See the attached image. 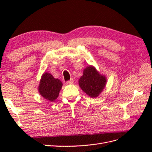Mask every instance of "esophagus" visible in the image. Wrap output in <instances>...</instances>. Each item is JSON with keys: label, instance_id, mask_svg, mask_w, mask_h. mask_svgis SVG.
<instances>
[{"label": "esophagus", "instance_id": "obj_1", "mask_svg": "<svg viewBox=\"0 0 152 152\" xmlns=\"http://www.w3.org/2000/svg\"><path fill=\"white\" fill-rule=\"evenodd\" d=\"M73 82H74V80H73V79H71L70 80H68L66 82V84H72L73 83Z\"/></svg>", "mask_w": 152, "mask_h": 152}]
</instances>
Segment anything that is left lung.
<instances>
[{"label": "left lung", "mask_w": 152, "mask_h": 152, "mask_svg": "<svg viewBox=\"0 0 152 152\" xmlns=\"http://www.w3.org/2000/svg\"><path fill=\"white\" fill-rule=\"evenodd\" d=\"M107 77L102 75L92 65L83 70V75L79 80L82 90L91 98H96L101 94L107 84Z\"/></svg>", "instance_id": "obj_1"}]
</instances>
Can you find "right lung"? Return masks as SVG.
Masks as SVG:
<instances>
[{"mask_svg": "<svg viewBox=\"0 0 152 152\" xmlns=\"http://www.w3.org/2000/svg\"><path fill=\"white\" fill-rule=\"evenodd\" d=\"M63 84L48 72H44L40 80L38 90L40 94L49 102H54L59 96Z\"/></svg>", "mask_w": 152, "mask_h": 152, "instance_id": "right-lung-1", "label": "right lung"}]
</instances>
